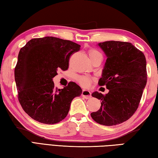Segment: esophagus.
Wrapping results in <instances>:
<instances>
[{
  "label": "esophagus",
  "instance_id": "1",
  "mask_svg": "<svg viewBox=\"0 0 158 158\" xmlns=\"http://www.w3.org/2000/svg\"><path fill=\"white\" fill-rule=\"evenodd\" d=\"M82 96L86 98V99H89L91 97V92L88 90H86V89H83L82 92Z\"/></svg>",
  "mask_w": 158,
  "mask_h": 158
}]
</instances>
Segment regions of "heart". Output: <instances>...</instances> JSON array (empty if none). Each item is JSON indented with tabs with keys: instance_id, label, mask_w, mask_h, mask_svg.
<instances>
[{
	"instance_id": "obj_1",
	"label": "heart",
	"mask_w": 158,
	"mask_h": 158,
	"mask_svg": "<svg viewBox=\"0 0 158 158\" xmlns=\"http://www.w3.org/2000/svg\"><path fill=\"white\" fill-rule=\"evenodd\" d=\"M102 56L101 53L98 51L96 49H91L89 51V56L91 60H93V59L96 58L98 56ZM78 81L79 83L83 87H87L91 83V80L88 77L86 76H80L78 78Z\"/></svg>"
}]
</instances>
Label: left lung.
I'll use <instances>...</instances> for the list:
<instances>
[{
  "label": "left lung",
  "instance_id": "left-lung-1",
  "mask_svg": "<svg viewBox=\"0 0 158 158\" xmlns=\"http://www.w3.org/2000/svg\"><path fill=\"white\" fill-rule=\"evenodd\" d=\"M98 46L107 57L98 85L109 91L91 94L102 102L91 116L100 124L117 125L129 120L138 108L147 81V61L144 53L130 43L111 40Z\"/></svg>",
  "mask_w": 158,
  "mask_h": 158
}]
</instances>
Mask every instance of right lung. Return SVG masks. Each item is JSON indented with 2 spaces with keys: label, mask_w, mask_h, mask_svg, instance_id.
Returning a JSON list of instances; mask_svg holds the SVG:
<instances>
[{
  "label": "right lung",
  "mask_w": 158,
  "mask_h": 158,
  "mask_svg": "<svg viewBox=\"0 0 158 158\" xmlns=\"http://www.w3.org/2000/svg\"><path fill=\"white\" fill-rule=\"evenodd\" d=\"M80 49L78 44L52 36L33 38L20 49L14 70L18 98L32 119L53 124L66 118L82 91L73 82L58 89L52 79L58 69H68L71 56Z\"/></svg>",
  "instance_id": "right-lung-1"
}]
</instances>
